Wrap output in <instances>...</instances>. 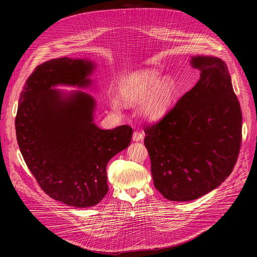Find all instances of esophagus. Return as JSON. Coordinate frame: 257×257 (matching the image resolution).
<instances>
[{
  "label": "esophagus",
  "instance_id": "esophagus-1",
  "mask_svg": "<svg viewBox=\"0 0 257 257\" xmlns=\"http://www.w3.org/2000/svg\"><path fill=\"white\" fill-rule=\"evenodd\" d=\"M142 138H143V133H142V132H140V131H134L133 137H132V139H133L134 141H140V140H142Z\"/></svg>",
  "mask_w": 257,
  "mask_h": 257
}]
</instances>
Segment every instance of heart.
I'll return each instance as SVG.
<instances>
[{"mask_svg":"<svg viewBox=\"0 0 257 257\" xmlns=\"http://www.w3.org/2000/svg\"><path fill=\"white\" fill-rule=\"evenodd\" d=\"M176 92V83L171 76L161 77L157 69H142L126 75L119 83L117 94L122 103L136 104L139 114L146 119H157L170 107ZM114 109H119V102H112Z\"/></svg>","mask_w":257,"mask_h":257,"instance_id":"obj_1","label":"heart"}]
</instances>
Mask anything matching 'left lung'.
<instances>
[{
    "instance_id": "obj_1",
    "label": "left lung",
    "mask_w": 257,
    "mask_h": 257,
    "mask_svg": "<svg viewBox=\"0 0 257 257\" xmlns=\"http://www.w3.org/2000/svg\"><path fill=\"white\" fill-rule=\"evenodd\" d=\"M198 82L157 123L144 125L154 184L172 201L197 199L230 176L242 142V112L227 65L192 57Z\"/></svg>"
}]
</instances>
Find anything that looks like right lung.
<instances>
[{"instance_id": "add662e5", "label": "right lung", "mask_w": 257, "mask_h": 257, "mask_svg": "<svg viewBox=\"0 0 257 257\" xmlns=\"http://www.w3.org/2000/svg\"><path fill=\"white\" fill-rule=\"evenodd\" d=\"M93 64L54 59L34 69L20 94L15 128L22 157L41 188L75 207L93 206L107 193L106 165L130 144L133 130H101L93 123L94 99L75 91L65 96L58 84L85 87Z\"/></svg>"}]
</instances>
